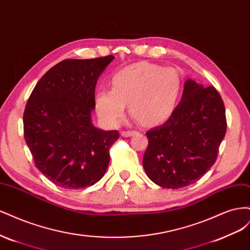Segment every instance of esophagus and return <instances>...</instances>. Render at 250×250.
Segmentation results:
<instances>
[{"instance_id": "obj_1", "label": "esophagus", "mask_w": 250, "mask_h": 250, "mask_svg": "<svg viewBox=\"0 0 250 250\" xmlns=\"http://www.w3.org/2000/svg\"><path fill=\"white\" fill-rule=\"evenodd\" d=\"M135 132L137 131H133V130H128V131H122L121 132V135L124 138H128V137H131V135L135 134Z\"/></svg>"}]
</instances>
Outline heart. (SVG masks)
Wrapping results in <instances>:
<instances>
[{"instance_id": "obj_1", "label": "heart", "mask_w": 250, "mask_h": 250, "mask_svg": "<svg viewBox=\"0 0 250 250\" xmlns=\"http://www.w3.org/2000/svg\"><path fill=\"white\" fill-rule=\"evenodd\" d=\"M111 89L95 95V107L105 124L116 126L124 117L126 104L142 125L154 126L167 121L175 110L183 81L173 67L138 62L112 75Z\"/></svg>"}]
</instances>
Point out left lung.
I'll use <instances>...</instances> for the list:
<instances>
[{
    "mask_svg": "<svg viewBox=\"0 0 250 250\" xmlns=\"http://www.w3.org/2000/svg\"><path fill=\"white\" fill-rule=\"evenodd\" d=\"M225 132V107L216 88L188 79L171 117L146 132L144 170L162 188L192 185L216 162Z\"/></svg>",
    "mask_w": 250,
    "mask_h": 250,
    "instance_id": "obj_1",
    "label": "left lung"
}]
</instances>
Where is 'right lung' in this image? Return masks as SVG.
<instances>
[{
  "mask_svg": "<svg viewBox=\"0 0 250 250\" xmlns=\"http://www.w3.org/2000/svg\"><path fill=\"white\" fill-rule=\"evenodd\" d=\"M65 59L37 82L24 112V135L36 168L64 188L95 185L109 164L117 130L92 122L97 80L113 60Z\"/></svg>",
  "mask_w": 250,
  "mask_h": 250,
  "instance_id": "right-lung-1",
  "label": "right lung"
}]
</instances>
